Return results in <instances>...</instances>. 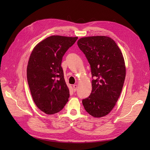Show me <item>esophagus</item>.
Masks as SVG:
<instances>
[{"instance_id":"esophagus-1","label":"esophagus","mask_w":150,"mask_h":150,"mask_svg":"<svg viewBox=\"0 0 150 150\" xmlns=\"http://www.w3.org/2000/svg\"><path fill=\"white\" fill-rule=\"evenodd\" d=\"M77 88H78L77 84H74V85H73V89H74V92H75V91H76Z\"/></svg>"}]
</instances>
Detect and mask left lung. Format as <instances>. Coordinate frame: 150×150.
<instances>
[{
	"label": "left lung",
	"instance_id": "8db88e82",
	"mask_svg": "<svg viewBox=\"0 0 150 150\" xmlns=\"http://www.w3.org/2000/svg\"><path fill=\"white\" fill-rule=\"evenodd\" d=\"M91 68L92 92L82 100L85 110L94 117L112 111L121 93L126 76L125 61L119 47L105 36L80 38L77 42Z\"/></svg>",
	"mask_w": 150,
	"mask_h": 150
}]
</instances>
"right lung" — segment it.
Returning <instances> with one entry per match:
<instances>
[{
  "label": "right lung",
  "instance_id": "right-lung-1",
  "mask_svg": "<svg viewBox=\"0 0 150 150\" xmlns=\"http://www.w3.org/2000/svg\"><path fill=\"white\" fill-rule=\"evenodd\" d=\"M77 39L49 36L38 43L30 54L27 69L30 90L37 107L47 114L59 112L69 100V90L61 64Z\"/></svg>",
  "mask_w": 150,
  "mask_h": 150
}]
</instances>
